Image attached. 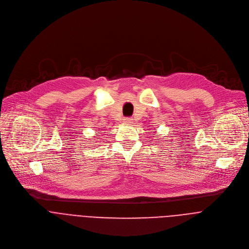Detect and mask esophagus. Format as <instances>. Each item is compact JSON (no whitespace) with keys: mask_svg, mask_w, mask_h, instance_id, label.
<instances>
[{"mask_svg":"<svg viewBox=\"0 0 249 249\" xmlns=\"http://www.w3.org/2000/svg\"><path fill=\"white\" fill-rule=\"evenodd\" d=\"M125 124H127V125H131L132 123H133V120L131 119V118H124V121H123Z\"/></svg>","mask_w":249,"mask_h":249,"instance_id":"obj_1","label":"esophagus"}]
</instances>
